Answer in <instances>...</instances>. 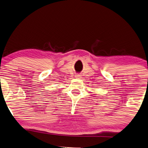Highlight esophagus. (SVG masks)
<instances>
[{"mask_svg": "<svg viewBox=\"0 0 148 148\" xmlns=\"http://www.w3.org/2000/svg\"><path fill=\"white\" fill-rule=\"evenodd\" d=\"M79 76H80V75H76V77H79Z\"/></svg>", "mask_w": 148, "mask_h": 148, "instance_id": "obj_1", "label": "esophagus"}]
</instances>
